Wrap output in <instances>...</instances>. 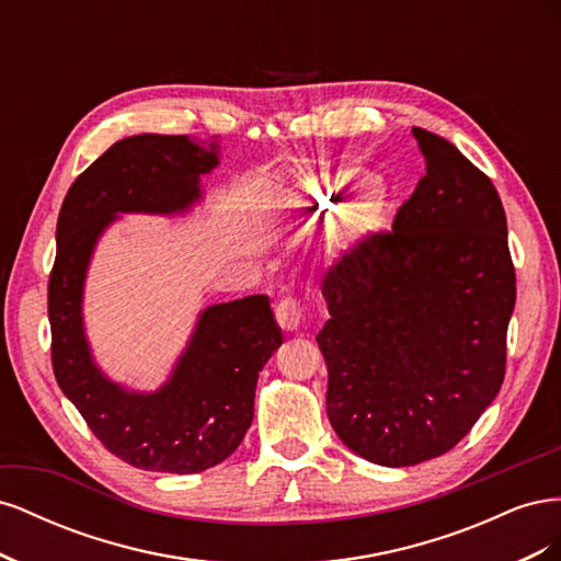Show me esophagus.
<instances>
[{"mask_svg": "<svg viewBox=\"0 0 561 561\" xmlns=\"http://www.w3.org/2000/svg\"><path fill=\"white\" fill-rule=\"evenodd\" d=\"M276 320H278V325H280L283 330L295 332V330L301 325V320H304L301 304H299L295 297L280 299L278 307H276Z\"/></svg>", "mask_w": 561, "mask_h": 561, "instance_id": "1", "label": "esophagus"}]
</instances>
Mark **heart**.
Segmentation results:
<instances>
[{
  "instance_id": "obj_1",
  "label": "heart",
  "mask_w": 561,
  "mask_h": 561,
  "mask_svg": "<svg viewBox=\"0 0 561 561\" xmlns=\"http://www.w3.org/2000/svg\"><path fill=\"white\" fill-rule=\"evenodd\" d=\"M346 171L301 175L278 194V206L299 210L311 219L332 217L328 248L334 254H351L383 231L388 217V186L381 178L367 175L355 184Z\"/></svg>"
}]
</instances>
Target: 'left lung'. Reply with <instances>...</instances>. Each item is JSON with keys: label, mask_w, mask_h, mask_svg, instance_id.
<instances>
[{"label": "left lung", "mask_w": 561, "mask_h": 561, "mask_svg": "<svg viewBox=\"0 0 561 561\" xmlns=\"http://www.w3.org/2000/svg\"><path fill=\"white\" fill-rule=\"evenodd\" d=\"M426 175L396 219L322 280L328 416L371 463L456 447L499 396L515 266L496 186L449 140L412 128Z\"/></svg>", "instance_id": "8db88e82"}]
</instances>
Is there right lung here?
I'll list each match as a JSON object with an SVG mask.
<instances>
[{
    "instance_id": "right-lung-1",
    "label": "right lung",
    "mask_w": 561,
    "mask_h": 561,
    "mask_svg": "<svg viewBox=\"0 0 561 561\" xmlns=\"http://www.w3.org/2000/svg\"><path fill=\"white\" fill-rule=\"evenodd\" d=\"M217 151V142L201 147L186 135H130L75 180L58 215L48 278L54 375L100 443L142 470L190 474L231 456L252 423L260 371L283 344L268 297L250 295L201 311L173 375L154 393L114 383L91 355L81 304L98 239L122 213L190 210Z\"/></svg>"
}]
</instances>
